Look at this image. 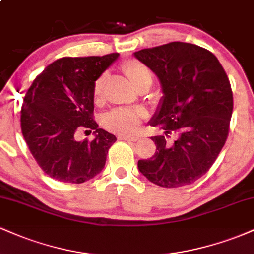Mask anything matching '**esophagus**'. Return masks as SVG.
Segmentation results:
<instances>
[{"label":"esophagus","mask_w":254,"mask_h":254,"mask_svg":"<svg viewBox=\"0 0 254 254\" xmlns=\"http://www.w3.org/2000/svg\"><path fill=\"white\" fill-rule=\"evenodd\" d=\"M118 138L122 139V141H133V142H136V141H138L141 137H139V136H132V137H131V136L121 135V136H118Z\"/></svg>","instance_id":"obj_1"}]
</instances>
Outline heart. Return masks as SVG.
<instances>
[{
    "mask_svg": "<svg viewBox=\"0 0 254 254\" xmlns=\"http://www.w3.org/2000/svg\"><path fill=\"white\" fill-rule=\"evenodd\" d=\"M123 71L125 72L129 80L132 82L136 88H139L143 84H150L153 76L143 63L131 61L123 65ZM105 82H106V75H101L95 80L93 86V95L95 99H100L103 95ZM144 117V112L138 109H115L110 111L104 116L103 125L107 130L119 135H130L133 133L139 127L142 118Z\"/></svg>",
    "mask_w": 254,
    "mask_h": 254,
    "instance_id": "b5f03b06",
    "label": "heart"
}]
</instances>
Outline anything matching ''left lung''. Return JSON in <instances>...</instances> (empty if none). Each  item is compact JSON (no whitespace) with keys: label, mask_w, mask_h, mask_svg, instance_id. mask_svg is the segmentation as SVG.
Returning a JSON list of instances; mask_svg holds the SVG:
<instances>
[{"label":"left lung","mask_w":254,"mask_h":254,"mask_svg":"<svg viewBox=\"0 0 254 254\" xmlns=\"http://www.w3.org/2000/svg\"><path fill=\"white\" fill-rule=\"evenodd\" d=\"M159 78L162 98L149 121L165 135L150 137L156 151L139 160L138 171L161 188L197 182L211 167L226 143L233 112V93L214 54L194 44L173 42L133 54Z\"/></svg>","instance_id":"obj_1"}]
</instances>
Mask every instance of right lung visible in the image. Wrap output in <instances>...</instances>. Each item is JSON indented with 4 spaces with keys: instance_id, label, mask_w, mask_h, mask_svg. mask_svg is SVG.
<instances>
[{
    "instance_id": "add662e5",
    "label": "right lung",
    "mask_w": 254,
    "mask_h": 254,
    "mask_svg": "<svg viewBox=\"0 0 254 254\" xmlns=\"http://www.w3.org/2000/svg\"><path fill=\"white\" fill-rule=\"evenodd\" d=\"M119 54L63 57L46 66L26 93L21 131L39 167L52 179L82 184L104 170L115 135L93 119L95 80ZM78 127L95 130L96 138L76 141Z\"/></svg>"
}]
</instances>
